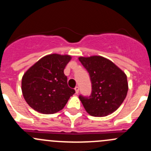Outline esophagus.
Wrapping results in <instances>:
<instances>
[{
    "instance_id": "obj_1",
    "label": "esophagus",
    "mask_w": 151,
    "mask_h": 151,
    "mask_svg": "<svg viewBox=\"0 0 151 151\" xmlns=\"http://www.w3.org/2000/svg\"><path fill=\"white\" fill-rule=\"evenodd\" d=\"M74 90H75L76 94L78 93H79V87H76V88H74Z\"/></svg>"
}]
</instances>
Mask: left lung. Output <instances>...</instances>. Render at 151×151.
I'll return each mask as SVG.
<instances>
[{
    "label": "left lung",
    "instance_id": "left-lung-1",
    "mask_svg": "<svg viewBox=\"0 0 151 151\" xmlns=\"http://www.w3.org/2000/svg\"><path fill=\"white\" fill-rule=\"evenodd\" d=\"M78 59L89 73L92 83L91 96H80L86 112L91 116L104 117L116 111L129 90L124 71L102 56H81Z\"/></svg>",
    "mask_w": 151,
    "mask_h": 151
}]
</instances>
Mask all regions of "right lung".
Wrapping results in <instances>:
<instances>
[{
	"label": "right lung",
	"mask_w": 151,
	"mask_h": 151,
	"mask_svg": "<svg viewBox=\"0 0 151 151\" xmlns=\"http://www.w3.org/2000/svg\"><path fill=\"white\" fill-rule=\"evenodd\" d=\"M71 56L47 55L27 70L22 78V92L32 109L42 114H54L66 104L75 91L67 84L63 70Z\"/></svg>",
	"instance_id": "add662e5"
}]
</instances>
